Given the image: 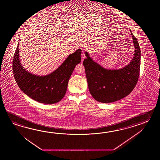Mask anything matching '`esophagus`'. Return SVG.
Wrapping results in <instances>:
<instances>
[{"instance_id": "esophagus-1", "label": "esophagus", "mask_w": 160, "mask_h": 160, "mask_svg": "<svg viewBox=\"0 0 160 160\" xmlns=\"http://www.w3.org/2000/svg\"><path fill=\"white\" fill-rule=\"evenodd\" d=\"M85 58V54H84V52L82 51V52L81 54V59H82V62L83 61V59Z\"/></svg>"}]
</instances>
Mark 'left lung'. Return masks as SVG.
I'll list each match as a JSON object with an SVG mask.
<instances>
[{
  "mask_svg": "<svg viewBox=\"0 0 160 160\" xmlns=\"http://www.w3.org/2000/svg\"><path fill=\"white\" fill-rule=\"evenodd\" d=\"M135 48L134 55L129 64L118 70H108L94 61L85 52L83 62L92 97L102 103L117 101L129 95L138 80L141 63V51L137 39L132 33Z\"/></svg>",
  "mask_w": 160,
  "mask_h": 160,
  "instance_id": "8db88e82",
  "label": "left lung"
}]
</instances>
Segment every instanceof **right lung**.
Here are the masks:
<instances>
[{"label": "right lung", "instance_id": "right-lung-1", "mask_svg": "<svg viewBox=\"0 0 160 160\" xmlns=\"http://www.w3.org/2000/svg\"><path fill=\"white\" fill-rule=\"evenodd\" d=\"M19 43L14 54L12 69L14 78L21 90L35 101L46 104L60 101L65 96L68 80L76 65L81 61V50L69 55L58 68L44 76L27 72L19 60Z\"/></svg>", "mask_w": 160, "mask_h": 160}]
</instances>
